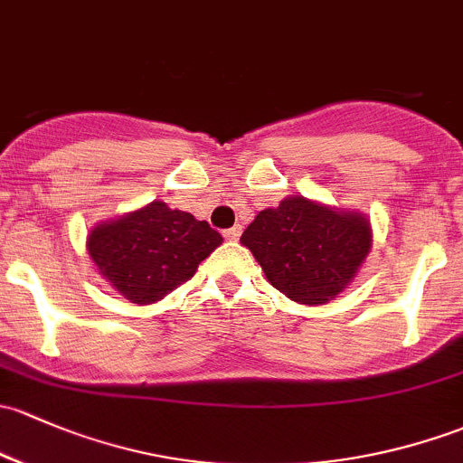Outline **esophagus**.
Here are the masks:
<instances>
[{"mask_svg":"<svg viewBox=\"0 0 463 463\" xmlns=\"http://www.w3.org/2000/svg\"><path fill=\"white\" fill-rule=\"evenodd\" d=\"M240 235H241L240 226H232V228H228V231H223V237H226L228 241H237L240 240Z\"/></svg>","mask_w":463,"mask_h":463,"instance_id":"obj_1","label":"esophagus"}]
</instances>
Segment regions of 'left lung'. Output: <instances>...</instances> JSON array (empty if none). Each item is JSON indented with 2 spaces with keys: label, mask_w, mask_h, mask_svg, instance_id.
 <instances>
[{
  "label": "left lung",
  "mask_w": 463,
  "mask_h": 463,
  "mask_svg": "<svg viewBox=\"0 0 463 463\" xmlns=\"http://www.w3.org/2000/svg\"><path fill=\"white\" fill-rule=\"evenodd\" d=\"M240 241L279 293L317 306L354 279L373 248V228L353 208L290 194L252 219Z\"/></svg>",
  "instance_id": "obj_1"
}]
</instances>
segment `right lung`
<instances>
[{
	"mask_svg": "<svg viewBox=\"0 0 463 463\" xmlns=\"http://www.w3.org/2000/svg\"><path fill=\"white\" fill-rule=\"evenodd\" d=\"M222 241L208 222L155 199L92 226L86 250L117 293L133 304L148 306L191 279Z\"/></svg>",
	"mask_w": 463,
	"mask_h": 463,
	"instance_id": "obj_1",
	"label": "right lung"
}]
</instances>
